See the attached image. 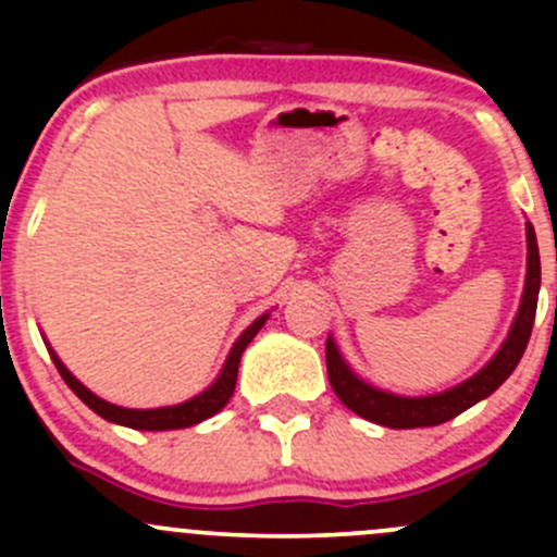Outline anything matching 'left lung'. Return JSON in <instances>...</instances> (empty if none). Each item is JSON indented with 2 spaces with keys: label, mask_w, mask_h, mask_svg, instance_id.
<instances>
[{
  "label": "left lung",
  "mask_w": 557,
  "mask_h": 557,
  "mask_svg": "<svg viewBox=\"0 0 557 557\" xmlns=\"http://www.w3.org/2000/svg\"><path fill=\"white\" fill-rule=\"evenodd\" d=\"M528 272H525V288H522V301L518 318H515L509 336L504 339V345L498 347L496 356L487 361V367H482L474 377H469L466 383L450 387L445 393H436V396H420V398H407L396 396V393H385L380 387L363 383L356 372L345 363V358L336 350L334 339L329 336L325 342V367H329V383L334 387V393L339 396V401L347 409H352L361 418L372 420V423L387 425V429H425V425H440L453 420L455 414L466 412L469 407H474L476 401L491 396L509 374L515 372V367L520 363L522 352H525L528 339H531L533 318H536V301H539V285H542V263H539V245L533 226L528 223Z\"/></svg>",
  "instance_id": "left-lung-1"
}]
</instances>
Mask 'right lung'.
Masks as SVG:
<instances>
[{"label": "right lung", "mask_w": 557, "mask_h": 557, "mask_svg": "<svg viewBox=\"0 0 557 557\" xmlns=\"http://www.w3.org/2000/svg\"><path fill=\"white\" fill-rule=\"evenodd\" d=\"M269 314H261V318L256 320V323L250 325V329L245 331L243 336H239L237 342H234L232 352H228L226 363H223V372L218 374V380L207 387L205 393H199V396L188 398V401L183 404H174V407H159V409H126V407H115V404L104 401V398H99L97 393L88 391L86 385L81 383V380H75L70 374V369L64 367V363L59 361V356H55L53 350H50V356H53V363L55 369H59V374L64 377V383L75 391V396L81 398L86 407H91L94 412L99 414V418L110 420V423H117V425H128V429H137V431H172V429H188V425H196L201 423V420L212 418L215 412H221L223 407L228 404V398H232L234 387H237V372H239V358H243L245 347L250 345L252 336L261 331V325L267 323Z\"/></svg>", "instance_id": "right-lung-1"}]
</instances>
